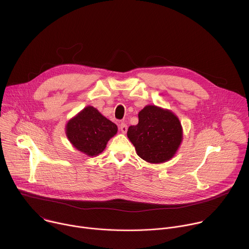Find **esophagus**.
<instances>
[{"instance_id":"1","label":"esophagus","mask_w":249,"mask_h":249,"mask_svg":"<svg viewBox=\"0 0 249 249\" xmlns=\"http://www.w3.org/2000/svg\"><path fill=\"white\" fill-rule=\"evenodd\" d=\"M120 130L123 132V133H126L127 131V125L124 124V123H122L120 124Z\"/></svg>"}]
</instances>
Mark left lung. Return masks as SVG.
Listing matches in <instances>:
<instances>
[{"label": "left lung", "mask_w": 249, "mask_h": 249, "mask_svg": "<svg viewBox=\"0 0 249 249\" xmlns=\"http://www.w3.org/2000/svg\"><path fill=\"white\" fill-rule=\"evenodd\" d=\"M138 119V124L127 130L137 155L151 163H161L173 158L183 139L177 116L169 110L148 105L139 112Z\"/></svg>", "instance_id": "obj_1"}]
</instances>
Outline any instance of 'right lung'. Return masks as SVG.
Wrapping results in <instances>:
<instances>
[{"label": "right lung", "instance_id": "right-lung-1", "mask_svg": "<svg viewBox=\"0 0 249 249\" xmlns=\"http://www.w3.org/2000/svg\"><path fill=\"white\" fill-rule=\"evenodd\" d=\"M117 131L118 126L92 106L83 109L66 124L69 141L77 150L89 157L102 153Z\"/></svg>", "mask_w": 249, "mask_h": 249}]
</instances>
